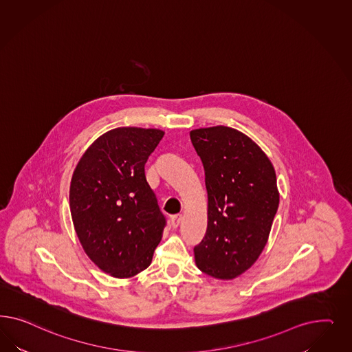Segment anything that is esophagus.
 I'll return each instance as SVG.
<instances>
[{"label": "esophagus", "instance_id": "34e87169", "mask_svg": "<svg viewBox=\"0 0 352 352\" xmlns=\"http://www.w3.org/2000/svg\"><path fill=\"white\" fill-rule=\"evenodd\" d=\"M182 221V215L181 214H175V215H173L170 218V223L174 228H177L179 223H181Z\"/></svg>", "mask_w": 352, "mask_h": 352}]
</instances>
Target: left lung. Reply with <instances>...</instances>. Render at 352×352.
Instances as JSON below:
<instances>
[{"label": "left lung", "instance_id": "8db88e82", "mask_svg": "<svg viewBox=\"0 0 352 352\" xmlns=\"http://www.w3.org/2000/svg\"><path fill=\"white\" fill-rule=\"evenodd\" d=\"M190 137L208 191V228L193 249L195 262L209 276L234 278L266 246L278 208L276 173L259 146L236 129H195Z\"/></svg>", "mask_w": 352, "mask_h": 352}]
</instances>
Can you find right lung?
Masks as SVG:
<instances>
[{
    "instance_id": "obj_1",
    "label": "right lung",
    "mask_w": 352,
    "mask_h": 352,
    "mask_svg": "<svg viewBox=\"0 0 352 352\" xmlns=\"http://www.w3.org/2000/svg\"><path fill=\"white\" fill-rule=\"evenodd\" d=\"M159 129L118 128L86 149L69 187L76 234L87 256L106 274L135 276L151 265L166 219L146 179Z\"/></svg>"
}]
</instances>
